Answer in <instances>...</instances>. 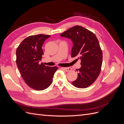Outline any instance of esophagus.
<instances>
[{
    "mask_svg": "<svg viewBox=\"0 0 124 124\" xmlns=\"http://www.w3.org/2000/svg\"><path fill=\"white\" fill-rule=\"evenodd\" d=\"M62 69L65 71H69L71 70V68L70 67H62Z\"/></svg>",
    "mask_w": 124,
    "mask_h": 124,
    "instance_id": "esophagus-1",
    "label": "esophagus"
}]
</instances>
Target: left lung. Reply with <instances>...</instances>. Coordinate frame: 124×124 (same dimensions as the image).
<instances>
[{"label": "left lung", "mask_w": 124, "mask_h": 124, "mask_svg": "<svg viewBox=\"0 0 124 124\" xmlns=\"http://www.w3.org/2000/svg\"><path fill=\"white\" fill-rule=\"evenodd\" d=\"M73 42L71 57H77L81 65L76 80L72 82L77 88H85L92 85L101 73L102 52L95 34L84 27L75 26L60 34Z\"/></svg>", "instance_id": "8db88e82"}]
</instances>
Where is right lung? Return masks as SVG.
Returning a JSON list of instances; mask_svg holds the SVG:
<instances>
[{"instance_id": "add662e5", "label": "right lung", "mask_w": 124, "mask_h": 124, "mask_svg": "<svg viewBox=\"0 0 124 124\" xmlns=\"http://www.w3.org/2000/svg\"><path fill=\"white\" fill-rule=\"evenodd\" d=\"M49 35L30 36L20 44L16 50V64L21 76L31 88L43 90L48 88L53 81L57 67H49L39 64L44 55L42 46Z\"/></svg>"}]
</instances>
